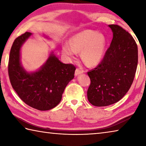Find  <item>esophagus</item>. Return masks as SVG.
Returning <instances> with one entry per match:
<instances>
[{
	"label": "esophagus",
	"mask_w": 146,
	"mask_h": 146,
	"mask_svg": "<svg viewBox=\"0 0 146 146\" xmlns=\"http://www.w3.org/2000/svg\"><path fill=\"white\" fill-rule=\"evenodd\" d=\"M84 73V70H81L80 68H76V70H75V75L76 76H77L78 75H80L81 73Z\"/></svg>",
	"instance_id": "obj_1"
}]
</instances>
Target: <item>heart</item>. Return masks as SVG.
I'll use <instances>...</instances> for the list:
<instances>
[{
	"instance_id": "heart-1",
	"label": "heart",
	"mask_w": 146,
	"mask_h": 146,
	"mask_svg": "<svg viewBox=\"0 0 146 146\" xmlns=\"http://www.w3.org/2000/svg\"><path fill=\"white\" fill-rule=\"evenodd\" d=\"M70 44L62 46L64 55L70 58H75L77 51H82V58L90 66L99 63L104 55L106 38L102 33L86 29L75 34L71 37Z\"/></svg>"
}]
</instances>
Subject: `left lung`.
<instances>
[{
	"label": "left lung",
	"instance_id": "obj_1",
	"mask_svg": "<svg viewBox=\"0 0 146 146\" xmlns=\"http://www.w3.org/2000/svg\"><path fill=\"white\" fill-rule=\"evenodd\" d=\"M111 43L100 63L88 72L91 84L88 99L102 107L113 104L123 97L134 80L138 64V47L133 36L122 27L111 24Z\"/></svg>",
	"mask_w": 146,
	"mask_h": 146
}]
</instances>
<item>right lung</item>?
<instances>
[{"mask_svg": "<svg viewBox=\"0 0 146 146\" xmlns=\"http://www.w3.org/2000/svg\"><path fill=\"white\" fill-rule=\"evenodd\" d=\"M31 35L26 32L14 40L8 62V75L11 84L20 98L30 107L40 111L53 109L60 103L66 86L74 78L76 68L63 64L51 54L40 69L28 73L21 66L20 50Z\"/></svg>", "mask_w": 146, "mask_h": 146, "instance_id": "add662e5", "label": "right lung"}]
</instances>
